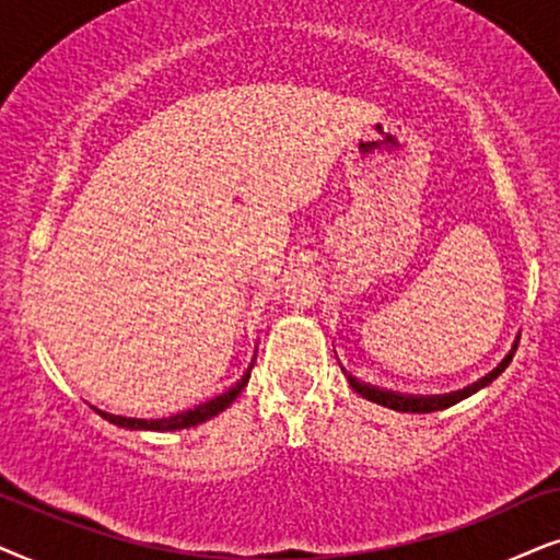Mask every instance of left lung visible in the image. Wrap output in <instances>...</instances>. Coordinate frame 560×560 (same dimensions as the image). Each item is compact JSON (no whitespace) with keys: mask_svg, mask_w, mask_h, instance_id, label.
Masks as SVG:
<instances>
[{"mask_svg":"<svg viewBox=\"0 0 560 560\" xmlns=\"http://www.w3.org/2000/svg\"><path fill=\"white\" fill-rule=\"evenodd\" d=\"M514 350H517V340H514V346L510 353L502 358V363H499L497 369H491L487 376H481L479 382L464 386V389H456V392H448V394H405V392H392V389H382V386H374V384H366L361 382V378L350 376L346 369H342V374H346L348 384L353 386V392L361 394L363 399L369 401H376V405L382 407H389V409H397V412H415V415H422V412H438V409H445V407H453L458 405V401H464L476 394L483 386H489L494 378L502 374V371L510 366Z\"/></svg>","mask_w":560,"mask_h":560,"instance_id":"8db88e82","label":"left lung"}]
</instances>
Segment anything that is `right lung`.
I'll return each mask as SVG.
<instances>
[{"label": "right lung", "instance_id": "add662e5", "mask_svg": "<svg viewBox=\"0 0 560 560\" xmlns=\"http://www.w3.org/2000/svg\"><path fill=\"white\" fill-rule=\"evenodd\" d=\"M253 361H256V355H253ZM253 361H250V366L245 369V374L241 376V382H237L235 386H230L228 392H222L220 397H214V399H210V401H202V405H197L194 409H184V412H176V415H171V417H155V420H140V417H122V415L102 412V409H96V412H100L107 422L117 424V428H128V430L171 432V430L194 428V424L212 420L214 415H220L222 409H228L230 405H233V401L237 399V394L243 392V386L248 384L250 371H253Z\"/></svg>", "mask_w": 560, "mask_h": 560}]
</instances>
